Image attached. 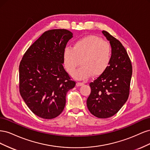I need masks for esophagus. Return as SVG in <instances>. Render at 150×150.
I'll return each mask as SVG.
<instances>
[{
	"instance_id": "1",
	"label": "esophagus",
	"mask_w": 150,
	"mask_h": 150,
	"mask_svg": "<svg viewBox=\"0 0 150 150\" xmlns=\"http://www.w3.org/2000/svg\"><path fill=\"white\" fill-rule=\"evenodd\" d=\"M83 85H84V83H83L78 82V83H76V86H83Z\"/></svg>"
}]
</instances>
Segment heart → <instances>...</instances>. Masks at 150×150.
I'll return each mask as SVG.
<instances>
[{
    "label": "heart",
    "instance_id": "1",
    "mask_svg": "<svg viewBox=\"0 0 150 150\" xmlns=\"http://www.w3.org/2000/svg\"><path fill=\"white\" fill-rule=\"evenodd\" d=\"M112 48L110 42L96 35H89L76 41L72 47H66L62 53L63 64L72 74L79 65L80 69L72 76L77 79H87L93 75L100 76L110 64Z\"/></svg>",
    "mask_w": 150,
    "mask_h": 150
}]
</instances>
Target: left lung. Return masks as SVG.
<instances>
[{
	"label": "left lung",
	"mask_w": 150,
	"mask_h": 150,
	"mask_svg": "<svg viewBox=\"0 0 150 150\" xmlns=\"http://www.w3.org/2000/svg\"><path fill=\"white\" fill-rule=\"evenodd\" d=\"M102 33L111 46V60L104 73L89 84L91 92L86 103L92 115L108 118L116 114L128 98L132 65L119 40L107 31Z\"/></svg>",
	"instance_id": "8db88e82"
}]
</instances>
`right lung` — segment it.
<instances>
[{
	"instance_id": "add662e5",
	"label": "right lung",
	"mask_w": 150,
	"mask_h": 150,
	"mask_svg": "<svg viewBox=\"0 0 150 150\" xmlns=\"http://www.w3.org/2000/svg\"><path fill=\"white\" fill-rule=\"evenodd\" d=\"M73 36L66 29L44 33L24 54L19 65V91L34 114L53 119L62 112L67 91L76 83L62 66V53Z\"/></svg>"
}]
</instances>
